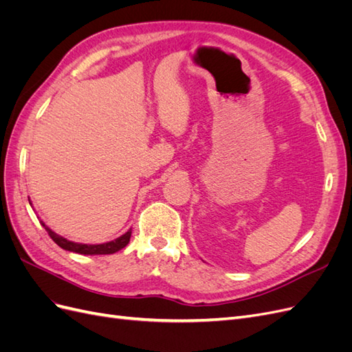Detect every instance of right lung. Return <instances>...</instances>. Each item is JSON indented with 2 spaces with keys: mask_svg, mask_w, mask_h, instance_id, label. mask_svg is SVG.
Wrapping results in <instances>:
<instances>
[{
  "mask_svg": "<svg viewBox=\"0 0 352 352\" xmlns=\"http://www.w3.org/2000/svg\"><path fill=\"white\" fill-rule=\"evenodd\" d=\"M30 204V201H29ZM41 225L45 228V230L48 232L50 238L54 241L60 248L66 250V251H72V252H78V254H83V255H105V254H114L117 251H120L122 248H124L127 243L131 241V235H132V229L127 230L124 235H122L120 238H117L114 241L105 242V243H98V245H89V243H78V242H72L67 241L66 238H63L60 235H57L56 232H52L48 226H45L44 221H41Z\"/></svg>",
  "mask_w": 352,
  "mask_h": 352,
  "instance_id": "add662e5",
  "label": "right lung"
}]
</instances>
